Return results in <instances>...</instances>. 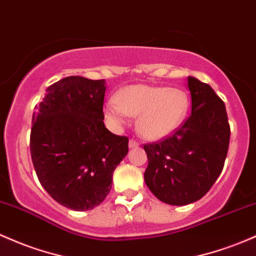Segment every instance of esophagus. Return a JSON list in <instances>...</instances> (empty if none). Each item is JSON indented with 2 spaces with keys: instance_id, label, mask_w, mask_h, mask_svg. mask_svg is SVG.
I'll return each instance as SVG.
<instances>
[{
  "instance_id": "1",
  "label": "esophagus",
  "mask_w": 256,
  "mask_h": 256,
  "mask_svg": "<svg viewBox=\"0 0 256 256\" xmlns=\"http://www.w3.org/2000/svg\"><path fill=\"white\" fill-rule=\"evenodd\" d=\"M137 147H138V142L134 141V140H130V142H128V148L132 150V148H137Z\"/></svg>"
}]
</instances>
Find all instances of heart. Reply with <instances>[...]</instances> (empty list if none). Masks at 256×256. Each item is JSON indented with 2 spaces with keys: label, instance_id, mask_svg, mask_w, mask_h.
Masks as SVG:
<instances>
[{
  "label": "heart",
  "instance_id": "1",
  "mask_svg": "<svg viewBox=\"0 0 256 256\" xmlns=\"http://www.w3.org/2000/svg\"><path fill=\"white\" fill-rule=\"evenodd\" d=\"M190 97L181 88L130 85L120 90L104 106V118L113 128H120L126 118L137 116L136 130L143 138L159 141L184 125L190 113Z\"/></svg>",
  "mask_w": 256,
  "mask_h": 256
}]
</instances>
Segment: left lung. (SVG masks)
Segmentation results:
<instances>
[{"label":"left lung","mask_w":256,"mask_h":256,"mask_svg":"<svg viewBox=\"0 0 256 256\" xmlns=\"http://www.w3.org/2000/svg\"><path fill=\"white\" fill-rule=\"evenodd\" d=\"M192 113L169 138L144 144V182L159 200L187 206L208 193L222 171L230 143L226 106L208 84L187 78Z\"/></svg>","instance_id":"8db88e82"}]
</instances>
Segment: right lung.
<instances>
[{
    "instance_id": "obj_1",
    "label": "right lung",
    "mask_w": 256,
    "mask_h": 256,
    "mask_svg": "<svg viewBox=\"0 0 256 256\" xmlns=\"http://www.w3.org/2000/svg\"><path fill=\"white\" fill-rule=\"evenodd\" d=\"M106 80L68 76L47 87L32 114L30 152L42 187L60 206L96 208L108 196L128 138L104 126Z\"/></svg>"
}]
</instances>
